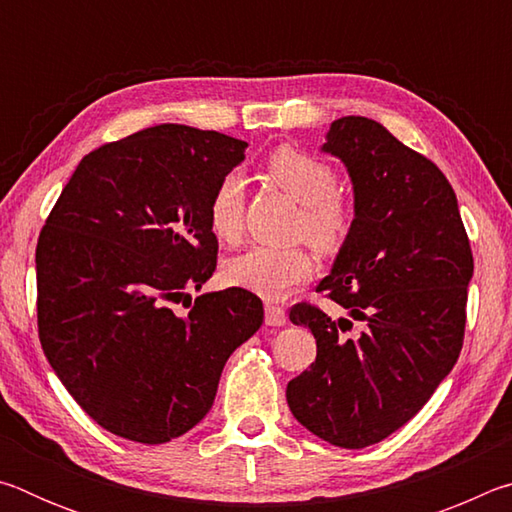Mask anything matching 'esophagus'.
Returning a JSON list of instances; mask_svg holds the SVG:
<instances>
[{"instance_id":"1","label":"esophagus","mask_w":512,"mask_h":512,"mask_svg":"<svg viewBox=\"0 0 512 512\" xmlns=\"http://www.w3.org/2000/svg\"><path fill=\"white\" fill-rule=\"evenodd\" d=\"M264 320H266V325L268 327H282V325H287V311H284L282 307H277V305H273V302H266L264 305Z\"/></svg>"}]
</instances>
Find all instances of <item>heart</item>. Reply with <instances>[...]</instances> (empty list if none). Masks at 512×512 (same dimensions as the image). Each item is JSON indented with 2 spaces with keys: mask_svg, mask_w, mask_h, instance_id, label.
Listing matches in <instances>:
<instances>
[{
  "mask_svg": "<svg viewBox=\"0 0 512 512\" xmlns=\"http://www.w3.org/2000/svg\"><path fill=\"white\" fill-rule=\"evenodd\" d=\"M266 173L293 201L302 205L298 235L305 237L320 253H334L350 232L352 216L339 196V173L332 164L302 153L293 146H280L266 160ZM244 180L228 173L214 187L207 219L219 239L235 241L244 225ZM314 262L305 248L253 246L232 257L225 266L228 280L268 300H280L298 284L307 282Z\"/></svg>",
  "mask_w": 512,
  "mask_h": 512,
  "instance_id": "obj_1",
  "label": "heart"
}]
</instances>
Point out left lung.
<instances>
[{
  "label": "left lung",
  "instance_id": "8db88e82",
  "mask_svg": "<svg viewBox=\"0 0 512 512\" xmlns=\"http://www.w3.org/2000/svg\"><path fill=\"white\" fill-rule=\"evenodd\" d=\"M320 151L348 169L354 219L318 291L350 318L291 309L314 334L316 361L289 381L287 402L325 443L361 449L409 422L452 372L474 259L443 171L379 121H332ZM352 322L360 334L345 337Z\"/></svg>",
  "mask_w": 512,
  "mask_h": 512
}]
</instances>
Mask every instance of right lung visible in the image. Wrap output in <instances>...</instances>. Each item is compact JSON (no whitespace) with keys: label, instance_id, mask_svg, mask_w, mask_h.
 I'll return each mask as SVG.
<instances>
[{"label":"right lung","instance_id":"add662e5","mask_svg":"<svg viewBox=\"0 0 512 512\" xmlns=\"http://www.w3.org/2000/svg\"><path fill=\"white\" fill-rule=\"evenodd\" d=\"M246 142L160 124L85 155L36 248L38 332L69 395L103 429L162 445L212 409L225 361L264 323L255 293H203L207 205Z\"/></svg>","mask_w":512,"mask_h":512}]
</instances>
